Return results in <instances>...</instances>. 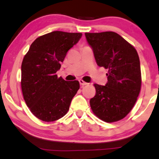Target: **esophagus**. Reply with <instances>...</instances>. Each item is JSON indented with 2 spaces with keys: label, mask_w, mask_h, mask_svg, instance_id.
I'll return each instance as SVG.
<instances>
[{
  "label": "esophagus",
  "mask_w": 159,
  "mask_h": 159,
  "mask_svg": "<svg viewBox=\"0 0 159 159\" xmlns=\"http://www.w3.org/2000/svg\"><path fill=\"white\" fill-rule=\"evenodd\" d=\"M79 83H80V85H82V86H84V85H85L88 84V83L84 81L83 80H79Z\"/></svg>",
  "instance_id": "esophagus-1"
}]
</instances>
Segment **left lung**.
Masks as SVG:
<instances>
[{
    "mask_svg": "<svg viewBox=\"0 0 159 159\" xmlns=\"http://www.w3.org/2000/svg\"><path fill=\"white\" fill-rule=\"evenodd\" d=\"M98 66L108 70L105 85L94 84L90 100L94 114L106 122L123 119L134 107L140 93L142 75L135 48L114 32H85Z\"/></svg>",
    "mask_w": 159,
    "mask_h": 159,
    "instance_id": "obj_1",
    "label": "left lung"
}]
</instances>
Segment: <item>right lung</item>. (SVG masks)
I'll list each match as a JSON object with an SVG mask.
<instances>
[{
  "label": "right lung",
  "instance_id": "right-lung-1",
  "mask_svg": "<svg viewBox=\"0 0 159 159\" xmlns=\"http://www.w3.org/2000/svg\"><path fill=\"white\" fill-rule=\"evenodd\" d=\"M82 33L54 31L32 42L21 66V89L27 107L44 122L61 118L79 89L78 80L66 81L56 73L68 51Z\"/></svg>",
  "mask_w": 159,
  "mask_h": 159
}]
</instances>
